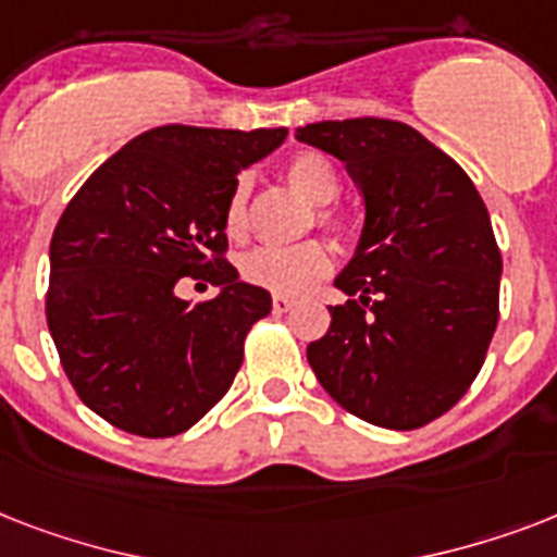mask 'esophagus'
Returning a JSON list of instances; mask_svg holds the SVG:
<instances>
[{"label": "esophagus", "mask_w": 557, "mask_h": 557, "mask_svg": "<svg viewBox=\"0 0 557 557\" xmlns=\"http://www.w3.org/2000/svg\"><path fill=\"white\" fill-rule=\"evenodd\" d=\"M292 306H295V300H292V297L277 295V297H274V300H271V309H274V314H286L288 309H292Z\"/></svg>", "instance_id": "obj_1"}]
</instances>
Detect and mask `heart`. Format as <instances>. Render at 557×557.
<instances>
[{
	"mask_svg": "<svg viewBox=\"0 0 557 557\" xmlns=\"http://www.w3.org/2000/svg\"><path fill=\"white\" fill-rule=\"evenodd\" d=\"M283 178H286V185L292 190H297L304 199L318 205L314 208V225L326 227V231H338L341 219L330 205L338 199L341 182L332 161L323 152H295L283 164ZM222 225H225V234L231 239H243L248 234V182L245 178H239L227 193ZM330 269L332 257L321 243L257 248V251L245 253L243 262H239V274H243L245 283L283 297H297L309 292L318 280L326 277Z\"/></svg>",
	"mask_w": 557,
	"mask_h": 557,
	"instance_id": "1",
	"label": "heart"
}]
</instances>
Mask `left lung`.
<instances>
[{"mask_svg": "<svg viewBox=\"0 0 557 557\" xmlns=\"http://www.w3.org/2000/svg\"><path fill=\"white\" fill-rule=\"evenodd\" d=\"M347 164L364 199L361 243L335 280L349 300L306 358L358 419L416 431L474 384L500 318V248L474 182L422 133L387 117L297 129Z\"/></svg>", "mask_w": 557, "mask_h": 557, "instance_id": "8db88e82", "label": "left lung"}]
</instances>
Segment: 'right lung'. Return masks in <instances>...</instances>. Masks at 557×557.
I'll use <instances>...</instances> for the list:
<instances>
[{
	"label": "right lung",
	"instance_id": "obj_1",
	"mask_svg": "<svg viewBox=\"0 0 557 557\" xmlns=\"http://www.w3.org/2000/svg\"><path fill=\"white\" fill-rule=\"evenodd\" d=\"M286 129L170 124L103 161L57 222L46 318L74 393L135 436L164 440L219 405L271 295L239 283L222 225L227 193ZM185 276L223 288L175 297Z\"/></svg>",
	"mask_w": 557,
	"mask_h": 557
}]
</instances>
